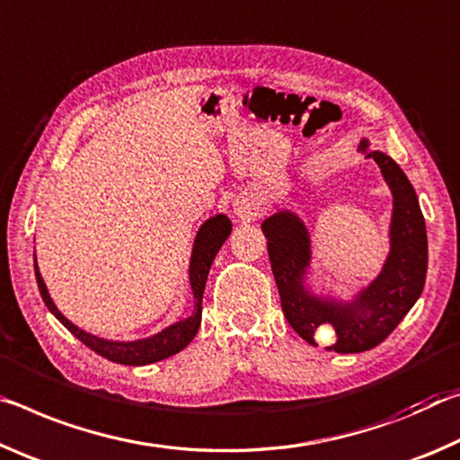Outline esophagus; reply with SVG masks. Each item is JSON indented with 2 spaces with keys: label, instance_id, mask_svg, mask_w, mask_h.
<instances>
[{
  "label": "esophagus",
  "instance_id": "1",
  "mask_svg": "<svg viewBox=\"0 0 460 460\" xmlns=\"http://www.w3.org/2000/svg\"><path fill=\"white\" fill-rule=\"evenodd\" d=\"M234 212L238 214V217H248L252 212L248 209V206H244V203H234Z\"/></svg>",
  "mask_w": 460,
  "mask_h": 460
}]
</instances>
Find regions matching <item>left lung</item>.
Instances as JSON below:
<instances>
[{"instance_id": "1", "label": "left lung", "mask_w": 460, "mask_h": 460, "mask_svg": "<svg viewBox=\"0 0 460 460\" xmlns=\"http://www.w3.org/2000/svg\"><path fill=\"white\" fill-rule=\"evenodd\" d=\"M368 142H360L367 159L381 167L391 193V251L381 275L363 289L350 304L322 299L304 289V275L310 267V234L296 214L279 212L262 222L269 240V261L279 288L281 307L289 326L315 344V334L323 326H332L336 341L328 350L352 355L381 344L394 332L405 314L421 296L428 270L426 222L411 183L391 156L379 150L368 153Z\"/></svg>"}]
</instances>
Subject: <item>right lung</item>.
<instances>
[{
	"mask_svg": "<svg viewBox=\"0 0 460 460\" xmlns=\"http://www.w3.org/2000/svg\"><path fill=\"white\" fill-rule=\"evenodd\" d=\"M230 232H232V222L224 214L209 217V220L201 226L198 236H195L191 265H190V281H191V291L195 297V312L190 315V318L172 323V326H169L167 330H163V332L150 338H145V341L111 342V341H103V338H97L93 334L83 332L81 328H77L75 323L66 320L65 315L57 310V305L52 304L47 285H44L40 277L39 265H36L34 261L36 283H39L44 304H47V307L52 314H55V318L63 323L73 336H77L83 344L89 346L93 352H97V355L119 365H132V367L150 365V363H156V360L177 355V352L183 350L185 346L193 341V336L198 334V328L201 322V297H203V289H206L209 267H212L217 251H220L222 244L226 243V238L230 236Z\"/></svg>",
	"mask_w": 460,
	"mask_h": 460,
	"instance_id": "add662e5",
	"label": "right lung"
}]
</instances>
